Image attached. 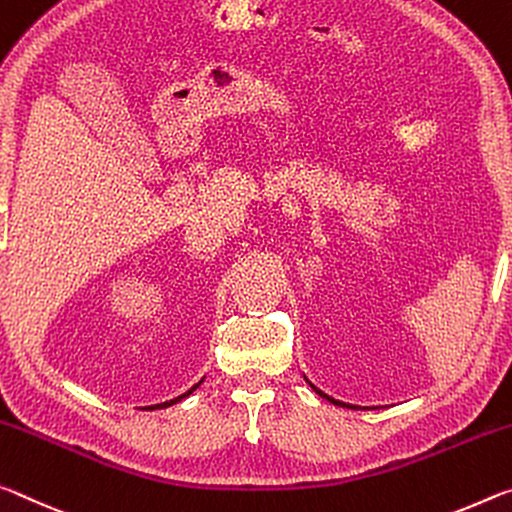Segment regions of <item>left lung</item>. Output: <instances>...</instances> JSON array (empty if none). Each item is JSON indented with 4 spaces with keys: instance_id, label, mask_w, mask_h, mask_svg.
Here are the masks:
<instances>
[{
    "instance_id": "left-lung-1",
    "label": "left lung",
    "mask_w": 512,
    "mask_h": 512,
    "mask_svg": "<svg viewBox=\"0 0 512 512\" xmlns=\"http://www.w3.org/2000/svg\"><path fill=\"white\" fill-rule=\"evenodd\" d=\"M311 385H313V383H311ZM313 390H315V392H317V395H320V397H326V399H329V401H333V404H335V406H345V404H342V401H335V399H331L329 395H324V392H322V390H317V388H315V385H313Z\"/></svg>"
}]
</instances>
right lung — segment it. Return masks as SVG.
<instances>
[{"label":"right lung","instance_id":"right-lung-1","mask_svg":"<svg viewBox=\"0 0 512 512\" xmlns=\"http://www.w3.org/2000/svg\"><path fill=\"white\" fill-rule=\"evenodd\" d=\"M199 383H201V381H199ZM199 383H197V385H199ZM197 385H195V388H190V390H188V392H186V395H181V397H177V399H172V401H165V404H158V406H156V408H165V406H172V404H177V401H181V399H183V397H188V395H190V392H192V390H197Z\"/></svg>","mask_w":512,"mask_h":512}]
</instances>
